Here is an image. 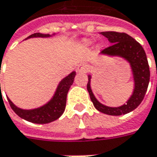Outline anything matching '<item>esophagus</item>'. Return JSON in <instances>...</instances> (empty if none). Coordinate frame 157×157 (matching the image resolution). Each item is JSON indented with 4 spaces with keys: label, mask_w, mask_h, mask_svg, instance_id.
<instances>
[{
    "label": "esophagus",
    "mask_w": 157,
    "mask_h": 157,
    "mask_svg": "<svg viewBox=\"0 0 157 157\" xmlns=\"http://www.w3.org/2000/svg\"><path fill=\"white\" fill-rule=\"evenodd\" d=\"M77 70L78 72H87L88 70H89V67L86 63H81L78 67H77Z\"/></svg>",
    "instance_id": "obj_1"
}]
</instances>
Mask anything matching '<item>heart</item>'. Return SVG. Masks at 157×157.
<instances>
[{"instance_id": "heart-1", "label": "heart", "mask_w": 157, "mask_h": 157, "mask_svg": "<svg viewBox=\"0 0 157 157\" xmlns=\"http://www.w3.org/2000/svg\"><path fill=\"white\" fill-rule=\"evenodd\" d=\"M86 44H88V43H86Z\"/></svg>"}]
</instances>
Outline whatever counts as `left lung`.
<instances>
[{"label":"left lung","mask_w":157,"mask_h":157,"mask_svg":"<svg viewBox=\"0 0 157 157\" xmlns=\"http://www.w3.org/2000/svg\"><path fill=\"white\" fill-rule=\"evenodd\" d=\"M100 34L105 36L111 43V45L104 49L101 52V54L111 57L118 56L126 59L131 66L135 87L133 94L131 95L129 100L127 101V104H124L118 107L107 106L101 104L95 98L91 89L92 77L89 75L87 91L90 98L92 102L94 103V107L103 113L108 115H121L128 113L131 111L135 110L142 103L148 89L150 71L146 53L142 46L128 34L120 33L115 31H105L101 32Z\"/></svg>","instance_id":"1"}]
</instances>
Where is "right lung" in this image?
I'll return each mask as SVG.
<instances>
[{
  "instance_id": "obj_1",
  "label": "right lung",
  "mask_w": 157,
  "mask_h": 157,
  "mask_svg": "<svg viewBox=\"0 0 157 157\" xmlns=\"http://www.w3.org/2000/svg\"><path fill=\"white\" fill-rule=\"evenodd\" d=\"M53 35H55V34H53ZM53 35L35 33L28 36L26 39L31 38V37H50ZM75 76L76 72L72 71L69 75L63 78L58 84L57 90L55 92V94L52 98V100L49 102H47L45 105H42L38 108L29 109V110L21 109V108L17 107L11 100H9V97H7L9 105L19 117H21V119L28 121L29 122L36 124H46L54 121L60 117L64 112L65 105H66L67 94H68V91H69L71 86L74 81Z\"/></svg>"
}]
</instances>
